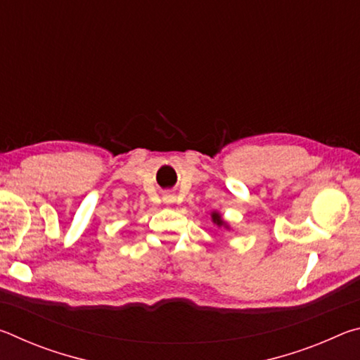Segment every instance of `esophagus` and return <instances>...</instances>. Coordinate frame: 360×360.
<instances>
[{"label":"esophagus","mask_w":360,"mask_h":360,"mask_svg":"<svg viewBox=\"0 0 360 360\" xmlns=\"http://www.w3.org/2000/svg\"><path fill=\"white\" fill-rule=\"evenodd\" d=\"M162 200H163V203H167V205H172V203H174V200H176V197L173 193H163V197H162Z\"/></svg>","instance_id":"obj_1"}]
</instances>
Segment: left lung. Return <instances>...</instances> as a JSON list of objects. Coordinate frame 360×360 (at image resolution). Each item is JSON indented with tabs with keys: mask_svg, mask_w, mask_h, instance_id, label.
<instances>
[{
	"mask_svg": "<svg viewBox=\"0 0 360 360\" xmlns=\"http://www.w3.org/2000/svg\"><path fill=\"white\" fill-rule=\"evenodd\" d=\"M211 221H212V222H214V224L217 225V227H225V229H229V225H227V222H225V221H224V219H222V216H221V214H219V212H217V211H212V212H211Z\"/></svg>",
	"mask_w": 360,
	"mask_h": 360,
	"instance_id": "obj_1",
	"label": "left lung"
}]
</instances>
